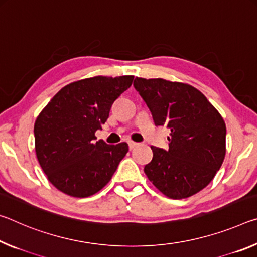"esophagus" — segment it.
Segmentation results:
<instances>
[{
    "label": "esophagus",
    "mask_w": 257,
    "mask_h": 257,
    "mask_svg": "<svg viewBox=\"0 0 257 257\" xmlns=\"http://www.w3.org/2000/svg\"><path fill=\"white\" fill-rule=\"evenodd\" d=\"M127 144H128V148H130V149H133L134 147H137V146H138L137 142H134V141H128Z\"/></svg>",
    "instance_id": "esophagus-1"
}]
</instances>
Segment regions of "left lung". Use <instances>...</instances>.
Returning <instances> with one entry per match:
<instances>
[{
    "label": "left lung",
    "mask_w": 257,
    "mask_h": 257,
    "mask_svg": "<svg viewBox=\"0 0 257 257\" xmlns=\"http://www.w3.org/2000/svg\"><path fill=\"white\" fill-rule=\"evenodd\" d=\"M133 85L155 124L171 130L166 150L151 147L154 156L145 166L150 182L172 199L203 190L224 161L226 127L222 116L188 84L137 77Z\"/></svg>",
    "instance_id": "1"
}]
</instances>
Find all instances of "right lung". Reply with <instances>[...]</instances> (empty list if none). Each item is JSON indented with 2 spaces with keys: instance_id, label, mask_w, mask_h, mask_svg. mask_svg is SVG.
<instances>
[{
  "instance_id": "add662e5",
  "label": "right lung",
  "mask_w": 257,
  "mask_h": 257,
  "mask_svg": "<svg viewBox=\"0 0 257 257\" xmlns=\"http://www.w3.org/2000/svg\"><path fill=\"white\" fill-rule=\"evenodd\" d=\"M134 76H95L58 92L34 125L35 151L44 173L58 190L84 198L110 181L128 151L126 142L95 141L113 101L132 85Z\"/></svg>"
}]
</instances>
